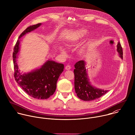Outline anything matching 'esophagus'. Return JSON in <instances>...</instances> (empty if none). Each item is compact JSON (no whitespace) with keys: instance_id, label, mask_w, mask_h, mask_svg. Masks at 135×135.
Masks as SVG:
<instances>
[{"instance_id":"esophagus-1","label":"esophagus","mask_w":135,"mask_h":135,"mask_svg":"<svg viewBox=\"0 0 135 135\" xmlns=\"http://www.w3.org/2000/svg\"><path fill=\"white\" fill-rule=\"evenodd\" d=\"M65 69H66V70H70V69H71V67H70V66L69 65H67V66H66Z\"/></svg>"}]
</instances>
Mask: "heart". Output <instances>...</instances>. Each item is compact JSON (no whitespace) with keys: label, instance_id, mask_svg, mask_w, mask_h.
Returning a JSON list of instances; mask_svg holds the SVG:
<instances>
[{"label":"heart","instance_id":"obj_1","mask_svg":"<svg viewBox=\"0 0 135 135\" xmlns=\"http://www.w3.org/2000/svg\"><path fill=\"white\" fill-rule=\"evenodd\" d=\"M88 33L89 30L84 28H81L76 30L69 36L68 40V44L70 45L74 43H78L86 37ZM92 41L93 38L92 37L88 38L78 47L77 50L78 53L82 56L86 55L91 48ZM59 50L64 55L66 56L67 55V51L65 47L61 46L59 47Z\"/></svg>","mask_w":135,"mask_h":135}]
</instances>
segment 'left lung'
<instances>
[{
	"label": "left lung",
	"instance_id": "obj_1",
	"mask_svg": "<svg viewBox=\"0 0 135 135\" xmlns=\"http://www.w3.org/2000/svg\"><path fill=\"white\" fill-rule=\"evenodd\" d=\"M117 52L119 56L123 59V52L119 42L117 45ZM74 70L75 75L74 86L78 97L84 101H91L101 97L109 90H104L94 86L90 81L86 62L84 60L77 62Z\"/></svg>",
	"mask_w": 135,
	"mask_h": 135
}]
</instances>
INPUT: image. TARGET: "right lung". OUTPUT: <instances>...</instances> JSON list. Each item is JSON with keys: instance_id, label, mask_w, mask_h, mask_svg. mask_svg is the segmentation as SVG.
I'll return each mask as SVG.
<instances>
[{"instance_id": "right-lung-1", "label": "right lung", "mask_w": 135, "mask_h": 135, "mask_svg": "<svg viewBox=\"0 0 135 135\" xmlns=\"http://www.w3.org/2000/svg\"><path fill=\"white\" fill-rule=\"evenodd\" d=\"M41 25L42 23H38L30 26L20 35L14 48L13 58L14 78L17 84L31 97L35 99H46L55 92L57 81L64 71V64L49 59L40 68L23 73L19 69L17 62L21 37Z\"/></svg>"}]
</instances>
